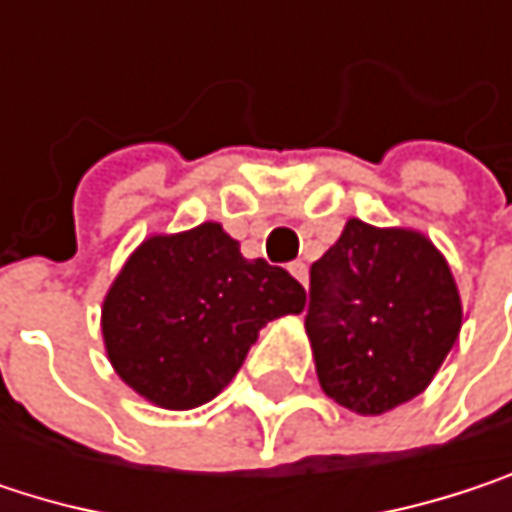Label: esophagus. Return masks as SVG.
<instances>
[{"instance_id": "1", "label": "esophagus", "mask_w": 512, "mask_h": 512, "mask_svg": "<svg viewBox=\"0 0 512 512\" xmlns=\"http://www.w3.org/2000/svg\"><path fill=\"white\" fill-rule=\"evenodd\" d=\"M290 275L299 281V284H305L308 287V266L302 263V260H296V263H290Z\"/></svg>"}]
</instances>
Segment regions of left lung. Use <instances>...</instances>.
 Wrapping results in <instances>:
<instances>
[{"mask_svg": "<svg viewBox=\"0 0 512 512\" xmlns=\"http://www.w3.org/2000/svg\"><path fill=\"white\" fill-rule=\"evenodd\" d=\"M462 302L430 237L350 219L311 266L305 332L320 388L356 415L418 397L457 344Z\"/></svg>", "mask_w": 512, "mask_h": 512, "instance_id": "8db88e82", "label": "left lung"}]
</instances>
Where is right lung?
Here are the masks:
<instances>
[{
    "mask_svg": "<svg viewBox=\"0 0 512 512\" xmlns=\"http://www.w3.org/2000/svg\"><path fill=\"white\" fill-rule=\"evenodd\" d=\"M305 287L263 257H243L219 222L148 237L115 275L100 314L115 373L148 403L186 412L243 367L257 332L302 314Z\"/></svg>",
    "mask_w": 512,
    "mask_h": 512,
    "instance_id": "obj_1",
    "label": "right lung"
}]
</instances>
